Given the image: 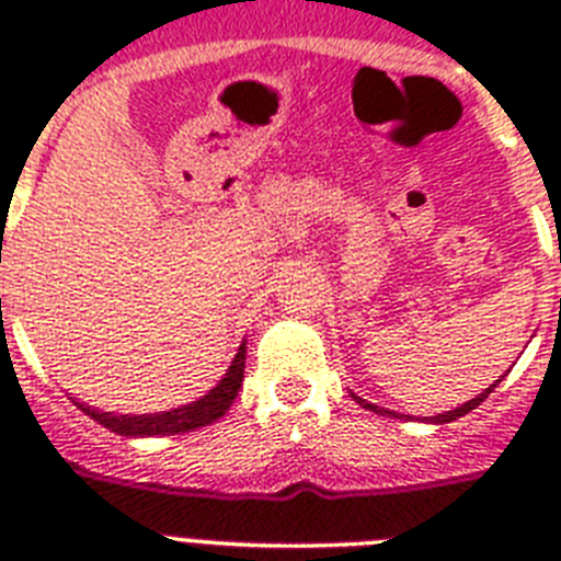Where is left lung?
<instances>
[{"mask_svg": "<svg viewBox=\"0 0 561 561\" xmlns=\"http://www.w3.org/2000/svg\"><path fill=\"white\" fill-rule=\"evenodd\" d=\"M500 385V379L494 381L492 388H485L483 393H478L474 396V399H469V401H463V404H460V408H455V410H449V413H438V415H430V419H424V421H430V424H449V421H458L460 415H466V413H472L474 408H478L480 401L483 399H489V393H492L494 388H497ZM356 401H359L362 408L365 410H370V413H381V415H396V413H390V410H385V408H379V404H370V401H365V399H359V396H354Z\"/></svg>", "mask_w": 561, "mask_h": 561, "instance_id": "obj_1", "label": "left lung"}]
</instances>
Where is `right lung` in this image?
<instances>
[{
  "mask_svg": "<svg viewBox=\"0 0 561 561\" xmlns=\"http://www.w3.org/2000/svg\"><path fill=\"white\" fill-rule=\"evenodd\" d=\"M244 359H247V342L238 345L236 359L230 362L227 374L221 376L219 385L213 390H207L199 401H191V404H182V408L165 410V413H146V415H117V413H103L98 408H89L83 401H76L78 408L95 419L98 424H103L106 430L117 435H126V438H151V435H176V433H191V430H199L213 424L216 419L230 410V404L236 401L238 390H241V381H244Z\"/></svg>",
  "mask_w": 561,
  "mask_h": 561,
  "instance_id": "right-lung-1",
  "label": "right lung"
}]
</instances>
